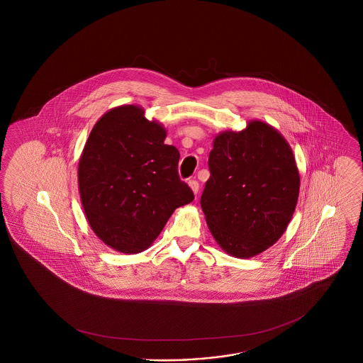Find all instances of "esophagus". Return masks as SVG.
<instances>
[{
  "label": "esophagus",
  "mask_w": 363,
  "mask_h": 363,
  "mask_svg": "<svg viewBox=\"0 0 363 363\" xmlns=\"http://www.w3.org/2000/svg\"><path fill=\"white\" fill-rule=\"evenodd\" d=\"M189 186L191 187L194 194H197L198 190H199V184H198L197 179H190L189 181Z\"/></svg>",
  "instance_id": "esophagus-1"
}]
</instances>
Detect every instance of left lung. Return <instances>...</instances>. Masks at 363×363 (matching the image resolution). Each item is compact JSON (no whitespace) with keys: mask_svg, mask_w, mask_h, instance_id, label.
I'll return each instance as SVG.
<instances>
[{"mask_svg":"<svg viewBox=\"0 0 363 363\" xmlns=\"http://www.w3.org/2000/svg\"><path fill=\"white\" fill-rule=\"evenodd\" d=\"M201 208L220 247L234 257L262 253L284 234L297 205L299 174L291 147L270 125L217 135Z\"/></svg>","mask_w":363,"mask_h":363,"instance_id":"obj_1","label":"left lung"}]
</instances>
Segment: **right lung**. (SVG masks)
I'll return each instance as SVG.
<instances>
[{
    "label": "right lung",
    "instance_id": "obj_1",
    "mask_svg": "<svg viewBox=\"0 0 363 363\" xmlns=\"http://www.w3.org/2000/svg\"><path fill=\"white\" fill-rule=\"evenodd\" d=\"M143 111L118 106L104 114L78 164V186L90 228L110 247L147 249L173 211L194 199L178 176L179 152Z\"/></svg>",
    "mask_w": 363,
    "mask_h": 363
}]
</instances>
